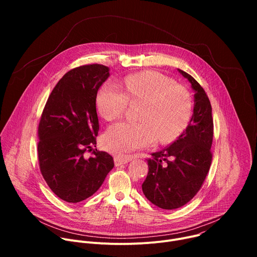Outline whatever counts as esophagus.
Masks as SVG:
<instances>
[{"instance_id":"1","label":"esophagus","mask_w":257,"mask_h":257,"mask_svg":"<svg viewBox=\"0 0 257 257\" xmlns=\"http://www.w3.org/2000/svg\"><path fill=\"white\" fill-rule=\"evenodd\" d=\"M132 159H133V156H127V155L116 156V157H115V164H116V166L124 165V164L129 163Z\"/></svg>"}]
</instances>
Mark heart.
Here are the masks:
<instances>
[{
  "label": "heart",
  "instance_id": "obj_1",
  "mask_svg": "<svg viewBox=\"0 0 257 257\" xmlns=\"http://www.w3.org/2000/svg\"><path fill=\"white\" fill-rule=\"evenodd\" d=\"M131 101H143L138 122L121 121L109 126L102 143L113 153L148 148L157 140L169 143L187 127L192 114L190 92L162 73L144 71L126 76L120 86L106 82L96 93V107L112 121L123 115Z\"/></svg>",
  "mask_w": 257,
  "mask_h": 257
}]
</instances>
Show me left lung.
Here are the masks:
<instances>
[{
	"label": "left lung",
	"mask_w": 257,
	"mask_h": 257,
	"mask_svg": "<svg viewBox=\"0 0 257 257\" xmlns=\"http://www.w3.org/2000/svg\"><path fill=\"white\" fill-rule=\"evenodd\" d=\"M194 91L190 123L177 140L148 160L149 174L142 184L145 197L163 209H176L199 191L211 164L213 122L210 101L200 84L178 69Z\"/></svg>",
	"instance_id": "left-lung-1"
}]
</instances>
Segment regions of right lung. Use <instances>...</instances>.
Masks as SVG:
<instances>
[{"label": "right lung", "mask_w": 257, "mask_h": 257, "mask_svg": "<svg viewBox=\"0 0 257 257\" xmlns=\"http://www.w3.org/2000/svg\"><path fill=\"white\" fill-rule=\"evenodd\" d=\"M109 76L99 64L72 69L59 80L39 125L40 169L51 190L61 199L76 203L94 194L114 168L105 152L93 149L98 133L95 99L98 88Z\"/></svg>", "instance_id": "1"}]
</instances>
